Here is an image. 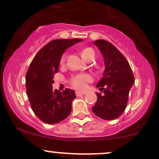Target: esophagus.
<instances>
[{"mask_svg":"<svg viewBox=\"0 0 159 159\" xmlns=\"http://www.w3.org/2000/svg\"><path fill=\"white\" fill-rule=\"evenodd\" d=\"M86 94V92H82V91H76V92H75V94H76V96L77 97H80V96H81V95H84V94Z\"/></svg>","mask_w":159,"mask_h":159,"instance_id":"34e87169","label":"esophagus"}]
</instances>
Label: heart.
<instances>
[{
    "label": "heart",
    "mask_w": 159,
    "mask_h": 159,
    "mask_svg": "<svg viewBox=\"0 0 159 159\" xmlns=\"http://www.w3.org/2000/svg\"><path fill=\"white\" fill-rule=\"evenodd\" d=\"M81 55H82L83 58L88 61L91 57L94 56V50L91 48H86L81 50ZM66 54H64L61 56V64H63L66 60ZM92 81V77L89 75V74H78L76 75H74L70 78L69 83L70 85L75 89L80 90V91H83L86 89L87 87L88 83L91 82Z\"/></svg>",
    "instance_id": "b5f03b06"
}]
</instances>
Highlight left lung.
Instances as JSON below:
<instances>
[{"label": "left lung", "mask_w": 159, "mask_h": 159, "mask_svg": "<svg viewBox=\"0 0 159 159\" xmlns=\"http://www.w3.org/2000/svg\"><path fill=\"white\" fill-rule=\"evenodd\" d=\"M105 59V70L97 88L105 94L97 93L98 100L92 107L95 115L104 120L118 118L125 110L130 89L134 82L129 61L115 46L105 40L94 42Z\"/></svg>", "instance_id": "8db88e82"}]
</instances>
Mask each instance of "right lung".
<instances>
[{
  "label": "right lung",
  "instance_id": "right-lung-1",
  "mask_svg": "<svg viewBox=\"0 0 159 159\" xmlns=\"http://www.w3.org/2000/svg\"><path fill=\"white\" fill-rule=\"evenodd\" d=\"M82 39H57L40 50L30 63L26 74V91L34 113L43 122L56 124L71 112L75 98L73 90L63 92L53 90L54 75L58 70L64 51Z\"/></svg>",
  "mask_w": 159,
  "mask_h": 159
}]
</instances>
